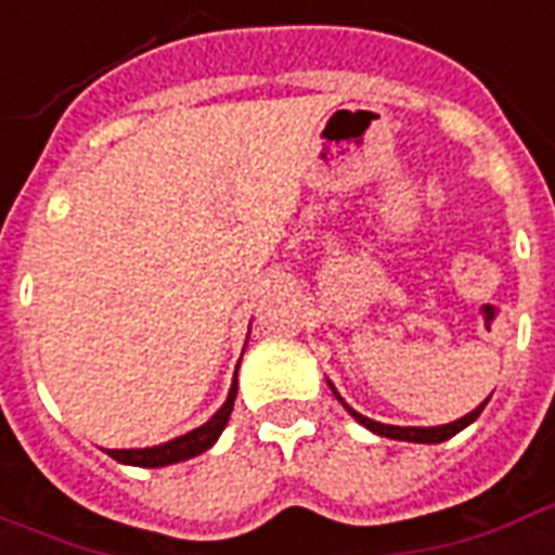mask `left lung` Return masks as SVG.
Masks as SVG:
<instances>
[{"label": "left lung", "instance_id": "1", "mask_svg": "<svg viewBox=\"0 0 555 555\" xmlns=\"http://www.w3.org/2000/svg\"><path fill=\"white\" fill-rule=\"evenodd\" d=\"M335 391V388H332ZM335 397L340 400V405L347 409V412L359 421L361 426H367L371 433L376 435H385V438H393V441H414V444H441V441H447V438H453L455 433H462L465 426H470L479 417V412L486 409V403L476 405L474 412L465 414V417H459V421H453V424H444V426H388V424H379V421H371V417H364V414H359L356 409H350V405L344 403V397H340L338 391H335Z\"/></svg>", "mask_w": 555, "mask_h": 555}]
</instances>
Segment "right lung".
Returning a JSON list of instances; mask_svg holds the SVG:
<instances>
[{
	"label": "right lung",
	"mask_w": 555,
	"mask_h": 555,
	"mask_svg": "<svg viewBox=\"0 0 555 555\" xmlns=\"http://www.w3.org/2000/svg\"><path fill=\"white\" fill-rule=\"evenodd\" d=\"M237 397V373L232 388H229V397L225 403L215 412L211 421H205L203 426H196L188 435H179L173 441L158 447H143V450H105L111 459H117L120 465H134V467H164V465H176V462H184V459H194V455L205 453L208 447L215 444L220 433L229 424V414H232V405H235Z\"/></svg>",
	"instance_id": "obj_1"
}]
</instances>
